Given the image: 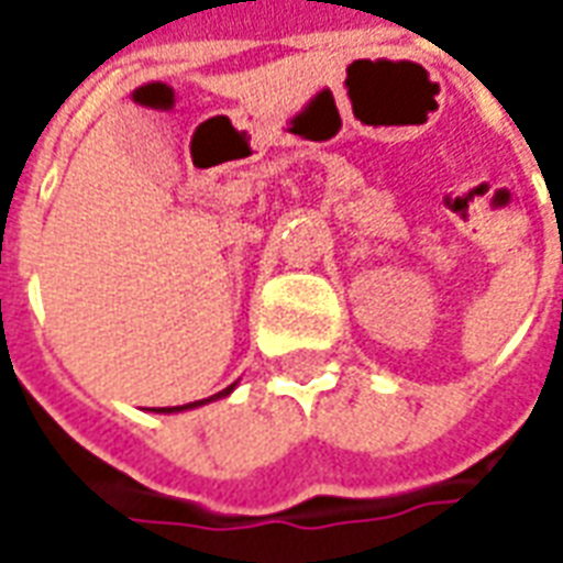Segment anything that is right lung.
<instances>
[{"label":"right lung","instance_id":"right-lung-1","mask_svg":"<svg viewBox=\"0 0 563 563\" xmlns=\"http://www.w3.org/2000/svg\"><path fill=\"white\" fill-rule=\"evenodd\" d=\"M232 389H234V386H229V389L217 391V395H213V398H205V401H196V404H184V407H159V410H156V413H177V410H189V407H201V404L217 401V398H222V395H229V391H232Z\"/></svg>","mask_w":563,"mask_h":563}]
</instances>
